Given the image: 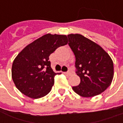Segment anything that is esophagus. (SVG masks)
<instances>
[{
	"label": "esophagus",
	"instance_id": "1",
	"mask_svg": "<svg viewBox=\"0 0 123 123\" xmlns=\"http://www.w3.org/2000/svg\"><path fill=\"white\" fill-rule=\"evenodd\" d=\"M64 74L68 75V76H71V75H72V72H64Z\"/></svg>",
	"mask_w": 123,
	"mask_h": 123
}]
</instances>
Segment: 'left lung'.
Wrapping results in <instances>:
<instances>
[{"label":"left lung","instance_id":"left-lung-1","mask_svg":"<svg viewBox=\"0 0 123 123\" xmlns=\"http://www.w3.org/2000/svg\"><path fill=\"white\" fill-rule=\"evenodd\" d=\"M68 45L74 54L76 73L79 85L72 89L84 98L99 95L111 85L113 78V62L101 46L80 34H69Z\"/></svg>","mask_w":123,"mask_h":123}]
</instances>
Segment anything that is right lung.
I'll list each match as a JSON object with an SVG mask.
<instances>
[{"label": "right lung", "mask_w": 123, "mask_h": 123, "mask_svg": "<svg viewBox=\"0 0 123 123\" xmlns=\"http://www.w3.org/2000/svg\"><path fill=\"white\" fill-rule=\"evenodd\" d=\"M67 43V35L48 33L26 46L12 64V78L18 90L33 99L47 95L54 84L55 76L60 74L51 68L49 56Z\"/></svg>", "instance_id": "right-lung-1"}]
</instances>
